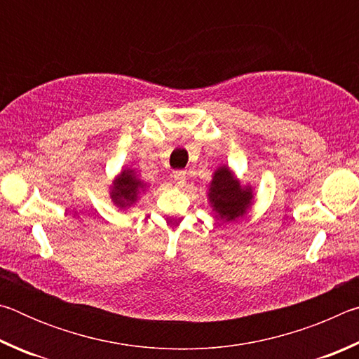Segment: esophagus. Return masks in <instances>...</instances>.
Wrapping results in <instances>:
<instances>
[{
  "label": "esophagus",
  "mask_w": 359,
  "mask_h": 359,
  "mask_svg": "<svg viewBox=\"0 0 359 359\" xmlns=\"http://www.w3.org/2000/svg\"><path fill=\"white\" fill-rule=\"evenodd\" d=\"M172 177H174L175 182H177L179 185H182V184H184V182H185L187 175H185V171H174V172H172Z\"/></svg>",
  "instance_id": "esophagus-1"
}]
</instances>
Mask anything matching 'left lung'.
Listing matches in <instances>:
<instances>
[{
    "instance_id": "obj_1",
    "label": "left lung",
    "mask_w": 359,
    "mask_h": 359,
    "mask_svg": "<svg viewBox=\"0 0 359 359\" xmlns=\"http://www.w3.org/2000/svg\"><path fill=\"white\" fill-rule=\"evenodd\" d=\"M208 198L222 222H233L245 214L253 201V188L241 185L228 166H220L212 175Z\"/></svg>"
}]
</instances>
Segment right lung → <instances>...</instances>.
<instances>
[{
	"label": "right lung",
	"mask_w": 359,
	"mask_h": 359,
	"mask_svg": "<svg viewBox=\"0 0 359 359\" xmlns=\"http://www.w3.org/2000/svg\"><path fill=\"white\" fill-rule=\"evenodd\" d=\"M147 185L137 177L133 169H123L111 187L112 203L120 209H128L137 201L139 194L145 191Z\"/></svg>",
	"instance_id": "1"
}]
</instances>
